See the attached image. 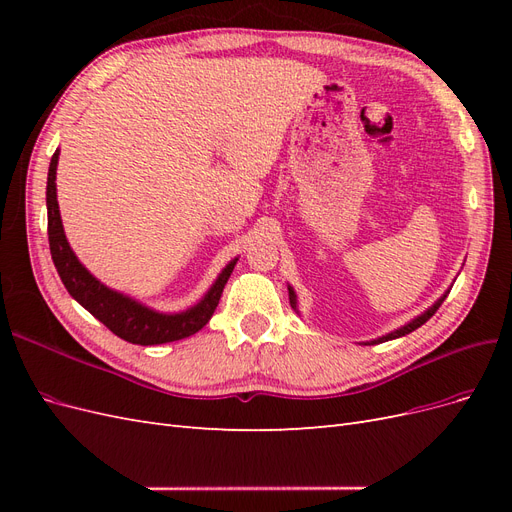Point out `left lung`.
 <instances>
[{"label": "left lung", "mask_w": 512, "mask_h": 512, "mask_svg": "<svg viewBox=\"0 0 512 512\" xmlns=\"http://www.w3.org/2000/svg\"><path fill=\"white\" fill-rule=\"evenodd\" d=\"M446 294H448V290L442 294V297L433 303L429 309H425L423 314H418L416 318H412L410 322H406L404 327H399V329H395V331H391V333H386V335H382V337H376V339H371V342H363L365 346H374V344H382V342H389V339H397V337H404V335H408V333H412V331H416L418 327H421V324H425L433 314L438 312V307L444 303V299H446ZM288 297H290V305H292V309L294 312L299 314V305H297V292H294V288L288 284Z\"/></svg>", "instance_id": "8db88e82"}]
</instances>
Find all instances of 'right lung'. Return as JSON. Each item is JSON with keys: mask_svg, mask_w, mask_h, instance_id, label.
Wrapping results in <instances>:
<instances>
[{"mask_svg": "<svg viewBox=\"0 0 512 512\" xmlns=\"http://www.w3.org/2000/svg\"><path fill=\"white\" fill-rule=\"evenodd\" d=\"M57 162L59 149L53 153L49 164V179H46V213H49V245L55 269L64 282L70 297L81 303L87 312L106 324L117 337L126 339L130 344L138 346H156L177 342L194 333H198L211 320L215 307L220 303L222 290L228 277L235 269L239 258H232L222 273L215 277L211 288L203 294V299L194 303L183 312H158L141 301H136L128 294L108 288L96 275H91L83 262L76 258L72 247L66 239L64 224H61V213L57 203Z\"/></svg>", "mask_w": 512, "mask_h": 512, "instance_id": "right-lung-1", "label": "right lung"}]
</instances>
